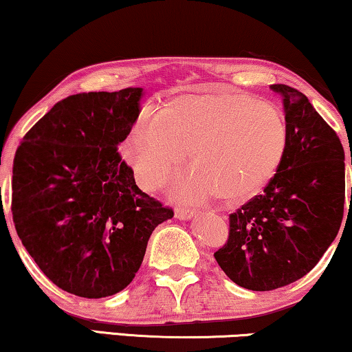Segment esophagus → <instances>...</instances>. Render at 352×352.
<instances>
[{"label":"esophagus","mask_w":352,"mask_h":352,"mask_svg":"<svg viewBox=\"0 0 352 352\" xmlns=\"http://www.w3.org/2000/svg\"><path fill=\"white\" fill-rule=\"evenodd\" d=\"M175 214H176L177 219H190L192 216L195 214V210L179 205V206H176V208H175Z\"/></svg>","instance_id":"1"}]
</instances>
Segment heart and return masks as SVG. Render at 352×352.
I'll list each match as a JSON object with an SVG mask.
<instances>
[{
    "instance_id": "obj_1",
    "label": "heart",
    "mask_w": 352,
    "mask_h": 352,
    "mask_svg": "<svg viewBox=\"0 0 352 352\" xmlns=\"http://www.w3.org/2000/svg\"><path fill=\"white\" fill-rule=\"evenodd\" d=\"M288 129L276 105L245 93L190 94L144 115L123 153L139 184L163 186L190 152L195 170L179 181L182 194L240 204L261 192L285 157Z\"/></svg>"
}]
</instances>
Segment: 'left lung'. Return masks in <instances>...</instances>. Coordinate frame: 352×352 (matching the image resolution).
Here are the masks:
<instances>
[{"label": "left lung", "mask_w": 352, "mask_h": 352, "mask_svg": "<svg viewBox=\"0 0 352 352\" xmlns=\"http://www.w3.org/2000/svg\"><path fill=\"white\" fill-rule=\"evenodd\" d=\"M271 89L285 109V157L263 194L229 214V237L214 253L226 276L253 292L305 277L335 240L344 213L340 138L300 91Z\"/></svg>", "instance_id": "obj_1"}]
</instances>
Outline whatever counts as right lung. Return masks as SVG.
I'll list each match as a JSON object with an SVG mask.
<instances>
[{
  "instance_id": "right-lung-1",
  "label": "right lung",
  "mask_w": 352,
  "mask_h": 352,
  "mask_svg": "<svg viewBox=\"0 0 352 352\" xmlns=\"http://www.w3.org/2000/svg\"><path fill=\"white\" fill-rule=\"evenodd\" d=\"M142 88L74 94L17 147L11 211L19 239L62 290L105 298L126 288L147 242L173 208L136 186L122 160Z\"/></svg>"
}]
</instances>
